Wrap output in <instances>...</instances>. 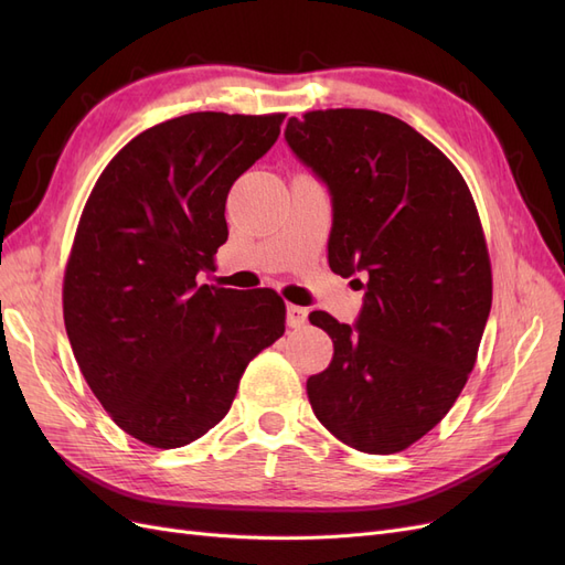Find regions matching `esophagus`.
I'll return each instance as SVG.
<instances>
[{
    "mask_svg": "<svg viewBox=\"0 0 565 565\" xmlns=\"http://www.w3.org/2000/svg\"><path fill=\"white\" fill-rule=\"evenodd\" d=\"M306 322H309V311L301 309V306H292V303H289V306H287V324H289V328L299 330V328H303Z\"/></svg>",
    "mask_w": 565,
    "mask_h": 565,
    "instance_id": "1",
    "label": "esophagus"
}]
</instances>
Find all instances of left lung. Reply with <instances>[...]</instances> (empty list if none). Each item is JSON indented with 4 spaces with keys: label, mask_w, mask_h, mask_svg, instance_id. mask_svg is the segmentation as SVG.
I'll list each match as a JSON object with an SVG mask.
<instances>
[{
    "label": "left lung",
    "mask_w": 565,
    "mask_h": 565,
    "mask_svg": "<svg viewBox=\"0 0 565 565\" xmlns=\"http://www.w3.org/2000/svg\"><path fill=\"white\" fill-rule=\"evenodd\" d=\"M285 139L330 188V268L367 278L353 328L309 316L334 355L306 393L341 443L401 452L450 413L476 365L492 303L476 202L457 167L386 113L311 110Z\"/></svg>",
    "instance_id": "left-lung-1"
}]
</instances>
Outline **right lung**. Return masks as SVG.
Segmentation results:
<instances>
[{
    "label": "right lung",
    "instance_id": "add662e5",
    "mask_svg": "<svg viewBox=\"0 0 565 565\" xmlns=\"http://www.w3.org/2000/svg\"><path fill=\"white\" fill-rule=\"evenodd\" d=\"M285 113H191L146 129L100 172L63 276L75 361L119 429L172 450L226 417L245 367L285 332L273 289L198 285L226 243L235 179Z\"/></svg>",
    "mask_w": 565,
    "mask_h": 565
}]
</instances>
